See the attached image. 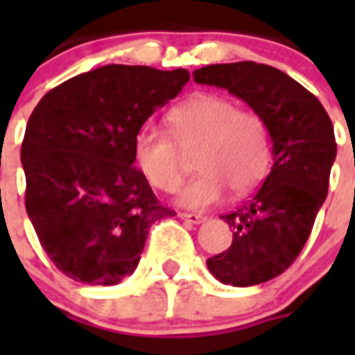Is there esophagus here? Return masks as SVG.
I'll use <instances>...</instances> for the list:
<instances>
[{
  "instance_id": "34e87169",
  "label": "esophagus",
  "mask_w": 355,
  "mask_h": 355,
  "mask_svg": "<svg viewBox=\"0 0 355 355\" xmlns=\"http://www.w3.org/2000/svg\"><path fill=\"white\" fill-rule=\"evenodd\" d=\"M178 216H180V218H184V220H188V223H192V224H201L207 220V216L196 215V213H180Z\"/></svg>"
}]
</instances>
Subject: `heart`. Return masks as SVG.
I'll return each mask as SVG.
<instances>
[{
  "label": "heart",
  "mask_w": 355,
  "mask_h": 355,
  "mask_svg": "<svg viewBox=\"0 0 355 355\" xmlns=\"http://www.w3.org/2000/svg\"><path fill=\"white\" fill-rule=\"evenodd\" d=\"M169 132L144 127L137 132L132 155L148 182L163 192L177 190L184 177V154H196L200 171L178 190V203L207 209L251 192L266 177L272 159V135L262 114L239 110L223 94H200L173 108Z\"/></svg>",
  "instance_id": "1"
}]
</instances>
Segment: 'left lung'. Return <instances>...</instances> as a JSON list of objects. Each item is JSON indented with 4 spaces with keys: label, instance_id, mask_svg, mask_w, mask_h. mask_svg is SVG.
Returning a JSON list of instances; mask_svg holds the SVG:
<instances>
[{
    "label": "left lung",
    "instance_id": "8db88e82",
    "mask_svg": "<svg viewBox=\"0 0 355 355\" xmlns=\"http://www.w3.org/2000/svg\"><path fill=\"white\" fill-rule=\"evenodd\" d=\"M192 76L196 83L226 89L247 102L270 127L272 171L253 200L223 215L234 239L207 261L218 282L259 285L283 274L310 238L336 157L333 123L308 89L272 66L251 60L211 64Z\"/></svg>",
    "mask_w": 355,
    "mask_h": 355
}]
</instances>
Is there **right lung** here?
<instances>
[{
	"mask_svg": "<svg viewBox=\"0 0 355 355\" xmlns=\"http://www.w3.org/2000/svg\"><path fill=\"white\" fill-rule=\"evenodd\" d=\"M190 80L184 68L101 66L51 89L20 148L26 213L43 251L76 282L116 285L135 272L163 207L132 163L148 117Z\"/></svg>",
	"mask_w": 355,
	"mask_h": 355,
	"instance_id": "1",
	"label": "right lung"
}]
</instances>
